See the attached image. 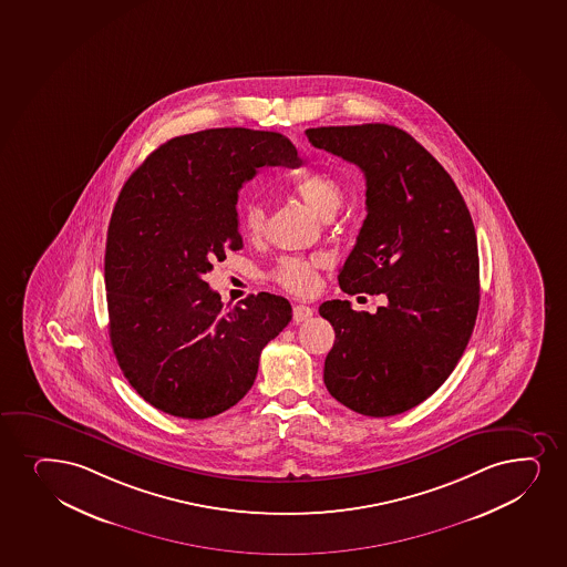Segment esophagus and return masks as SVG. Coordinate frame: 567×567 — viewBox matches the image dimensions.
Returning a JSON list of instances; mask_svg holds the SVG:
<instances>
[{"label":"esophagus","instance_id":"esophagus-1","mask_svg":"<svg viewBox=\"0 0 567 567\" xmlns=\"http://www.w3.org/2000/svg\"><path fill=\"white\" fill-rule=\"evenodd\" d=\"M293 322H303V320L313 317V307L309 306H293Z\"/></svg>","mask_w":567,"mask_h":567}]
</instances>
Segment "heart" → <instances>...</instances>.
Here are the masks:
<instances>
[{
  "instance_id": "1",
  "label": "heart",
  "mask_w": 567,
  "mask_h": 567,
  "mask_svg": "<svg viewBox=\"0 0 567 567\" xmlns=\"http://www.w3.org/2000/svg\"><path fill=\"white\" fill-rule=\"evenodd\" d=\"M293 194L300 195L315 213L330 218L343 200V184L340 178L324 171L307 173L292 182ZM266 208L258 200H248L240 207V231L247 237H260L266 229ZM319 258H303V256H285L275 264L274 269L267 274L280 287L293 293H307L317 285V267Z\"/></svg>"
}]
</instances>
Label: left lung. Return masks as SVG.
<instances>
[{
	"mask_svg": "<svg viewBox=\"0 0 567 567\" xmlns=\"http://www.w3.org/2000/svg\"><path fill=\"white\" fill-rule=\"evenodd\" d=\"M306 134L367 178L368 216L338 275L341 290L386 296L373 315L347 300L319 307L336 332L324 385L362 415L406 412L447 380L471 340L480 301L473 218L452 176L402 128L367 123Z\"/></svg>",
	"mask_w": 567,
	"mask_h": 567,
	"instance_id": "left-lung-1",
	"label": "left lung"
}]
</instances>
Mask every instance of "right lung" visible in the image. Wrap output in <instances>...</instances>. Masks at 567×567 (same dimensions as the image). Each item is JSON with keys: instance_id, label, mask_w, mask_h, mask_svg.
<instances>
[{"instance_id": "add662e5", "label": "right lung", "mask_w": 567, "mask_h": 567, "mask_svg": "<svg viewBox=\"0 0 567 567\" xmlns=\"http://www.w3.org/2000/svg\"><path fill=\"white\" fill-rule=\"evenodd\" d=\"M275 165H301L282 134L207 128L165 142L121 189L104 258L110 341L134 391L161 412L207 420L235 406L261 349L292 319L275 293L224 309L203 280L243 248L240 187Z\"/></svg>"}]
</instances>
